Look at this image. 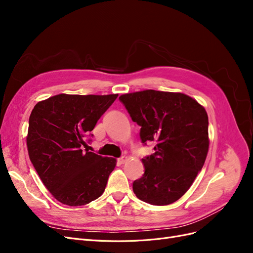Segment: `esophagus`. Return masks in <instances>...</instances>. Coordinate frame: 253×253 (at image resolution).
I'll list each match as a JSON object with an SVG mask.
<instances>
[{"label": "esophagus", "instance_id": "34e87169", "mask_svg": "<svg viewBox=\"0 0 253 253\" xmlns=\"http://www.w3.org/2000/svg\"><path fill=\"white\" fill-rule=\"evenodd\" d=\"M127 160V157L126 156H121V157H119L118 159H117V162H118V164L119 165H124L126 162Z\"/></svg>", "mask_w": 253, "mask_h": 253}]
</instances>
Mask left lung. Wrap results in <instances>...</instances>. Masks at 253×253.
Returning <instances> with one entry per match:
<instances>
[{
    "instance_id": "left-lung-1",
    "label": "left lung",
    "mask_w": 253,
    "mask_h": 253,
    "mask_svg": "<svg viewBox=\"0 0 253 253\" xmlns=\"http://www.w3.org/2000/svg\"><path fill=\"white\" fill-rule=\"evenodd\" d=\"M140 126V140L155 141L142 158L144 173L133 182L140 201L170 205L185 194L201 172L209 149L208 115L194 99L181 94L142 90L119 97Z\"/></svg>"
}]
</instances>
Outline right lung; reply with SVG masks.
Masks as SVG:
<instances>
[{
  "label": "right lung",
  "instance_id": "right-lung-1",
  "mask_svg": "<svg viewBox=\"0 0 253 253\" xmlns=\"http://www.w3.org/2000/svg\"><path fill=\"white\" fill-rule=\"evenodd\" d=\"M117 97L60 94L35 105L27 135L29 158L44 186L60 203L83 206L104 192L116 159L82 149Z\"/></svg>",
  "mask_w": 253,
  "mask_h": 253
}]
</instances>
